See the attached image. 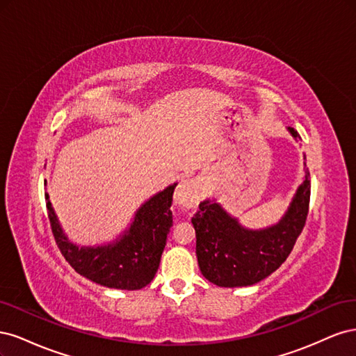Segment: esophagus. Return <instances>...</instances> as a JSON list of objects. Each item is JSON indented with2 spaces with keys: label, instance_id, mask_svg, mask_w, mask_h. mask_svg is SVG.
Returning a JSON list of instances; mask_svg holds the SVG:
<instances>
[{
  "label": "esophagus",
  "instance_id": "1",
  "mask_svg": "<svg viewBox=\"0 0 356 356\" xmlns=\"http://www.w3.org/2000/svg\"><path fill=\"white\" fill-rule=\"evenodd\" d=\"M197 202V193L193 188L191 182L184 179L179 182L174 193V203L179 208H191Z\"/></svg>",
  "mask_w": 356,
  "mask_h": 356
}]
</instances>
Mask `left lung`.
I'll return each instance as SVG.
<instances>
[{
    "label": "left lung",
    "instance_id": "left-lung-1",
    "mask_svg": "<svg viewBox=\"0 0 356 356\" xmlns=\"http://www.w3.org/2000/svg\"><path fill=\"white\" fill-rule=\"evenodd\" d=\"M296 141L300 135L288 127ZM305 169L286 212L276 224L248 229L215 199H204L191 218L196 230V255L202 275L224 286H250L270 276L286 260L303 230L310 200V178Z\"/></svg>",
    "mask_w": 356,
    "mask_h": 356
}]
</instances>
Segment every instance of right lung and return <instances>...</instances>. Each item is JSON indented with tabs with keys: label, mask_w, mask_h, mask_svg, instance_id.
Here are the masks:
<instances>
[{
	"label": "right lung",
	"mask_w": 356,
	"mask_h": 356,
	"mask_svg": "<svg viewBox=\"0 0 356 356\" xmlns=\"http://www.w3.org/2000/svg\"><path fill=\"white\" fill-rule=\"evenodd\" d=\"M177 182L144 202L131 225L110 243L79 246L68 239L46 193L53 236L72 268L106 288L141 289L153 281L172 227V195Z\"/></svg>",
	"instance_id": "right-lung-1"
}]
</instances>
